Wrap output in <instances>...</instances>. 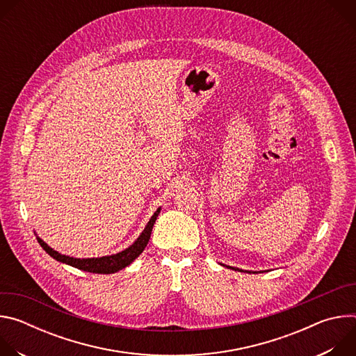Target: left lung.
<instances>
[{"label":"left lung","mask_w":356,"mask_h":356,"mask_svg":"<svg viewBox=\"0 0 356 356\" xmlns=\"http://www.w3.org/2000/svg\"><path fill=\"white\" fill-rule=\"evenodd\" d=\"M222 265V264H221ZM225 268L228 269H232V270H238V272H243V273H258V272H252V270H243V269H239V268H234V266H228V265H224ZM262 273V272H261Z\"/></svg>","instance_id":"1"}]
</instances>
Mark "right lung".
<instances>
[{"label": "right lung", "mask_w": 356, "mask_h": 356, "mask_svg": "<svg viewBox=\"0 0 356 356\" xmlns=\"http://www.w3.org/2000/svg\"><path fill=\"white\" fill-rule=\"evenodd\" d=\"M162 207H159L154 216L150 217V220L147 221L145 229L140 232V235L135 239V242L132 245H129L127 249L114 253V255H107V257H101V258H73V257H66L59 253L58 250H55L54 248H50L42 238H39L36 235V239L39 242V245L46 250V253H49L50 257L54 259H56L58 262L70 265L73 268H77L80 270L84 272H90V273H103V275H110V273H115L127 266H129L139 255L143 252V249L146 248L149 239H150V234H152V228L155 225V221L161 213Z\"/></svg>", "instance_id": "1"}]
</instances>
